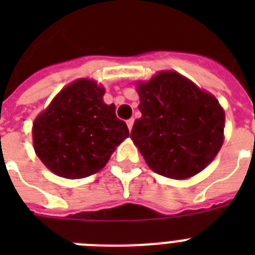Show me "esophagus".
<instances>
[{"label":"esophagus","mask_w":255,"mask_h":255,"mask_svg":"<svg viewBox=\"0 0 255 255\" xmlns=\"http://www.w3.org/2000/svg\"><path fill=\"white\" fill-rule=\"evenodd\" d=\"M127 126H128V129H129V131H131L132 129V126H133V119H128L127 120Z\"/></svg>","instance_id":"1"}]
</instances>
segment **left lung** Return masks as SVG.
Here are the masks:
<instances>
[{
	"label": "left lung",
	"instance_id": "8db88e82",
	"mask_svg": "<svg viewBox=\"0 0 255 255\" xmlns=\"http://www.w3.org/2000/svg\"><path fill=\"white\" fill-rule=\"evenodd\" d=\"M131 139L156 173L188 178L212 163L224 143L225 114L218 100L173 71L139 83Z\"/></svg>",
	"mask_w": 255,
	"mask_h": 255
}]
</instances>
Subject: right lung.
Returning <instances> with one entry per match:
<instances>
[{
  "label": "right lung",
  "mask_w": 255,
  "mask_h": 255,
  "mask_svg": "<svg viewBox=\"0 0 255 255\" xmlns=\"http://www.w3.org/2000/svg\"><path fill=\"white\" fill-rule=\"evenodd\" d=\"M104 88L79 79L63 88L33 124L35 153L58 176L83 178L107 164L129 136L116 118L115 104L103 102Z\"/></svg>",
  "instance_id": "obj_1"
}]
</instances>
